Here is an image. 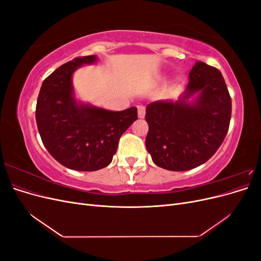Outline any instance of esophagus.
Masks as SVG:
<instances>
[{
	"instance_id": "1",
	"label": "esophagus",
	"mask_w": 261,
	"mask_h": 261,
	"mask_svg": "<svg viewBox=\"0 0 261 261\" xmlns=\"http://www.w3.org/2000/svg\"><path fill=\"white\" fill-rule=\"evenodd\" d=\"M137 110H138V116L140 118H144L146 115V108L144 106H138Z\"/></svg>"
}]
</instances>
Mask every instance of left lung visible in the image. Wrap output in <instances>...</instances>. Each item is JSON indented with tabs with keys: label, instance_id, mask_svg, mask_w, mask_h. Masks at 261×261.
Segmentation results:
<instances>
[{
	"label": "left lung",
	"instance_id": "1",
	"mask_svg": "<svg viewBox=\"0 0 261 261\" xmlns=\"http://www.w3.org/2000/svg\"><path fill=\"white\" fill-rule=\"evenodd\" d=\"M197 97L188 102L194 94ZM232 100L216 67L196 62L185 92L176 102L154 101L146 108V147L158 167L187 171L207 162L226 136Z\"/></svg>",
	"mask_w": 261,
	"mask_h": 261
}]
</instances>
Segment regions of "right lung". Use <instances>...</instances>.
Instances as JSON below:
<instances>
[{"label":"right lung","instance_id":"add662e5","mask_svg":"<svg viewBox=\"0 0 261 261\" xmlns=\"http://www.w3.org/2000/svg\"><path fill=\"white\" fill-rule=\"evenodd\" d=\"M96 55L76 58L45 78L36 121L44 147L55 160L76 171H97L112 162L123 133L137 120V109L109 111L75 99L72 76Z\"/></svg>","mask_w":261,"mask_h":261}]
</instances>
